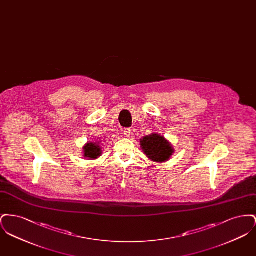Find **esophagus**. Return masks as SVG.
<instances>
[{
	"mask_svg": "<svg viewBox=\"0 0 256 256\" xmlns=\"http://www.w3.org/2000/svg\"><path fill=\"white\" fill-rule=\"evenodd\" d=\"M130 134H132L130 128H124V136H126V137H130Z\"/></svg>",
	"mask_w": 256,
	"mask_h": 256,
	"instance_id": "obj_1",
	"label": "esophagus"
}]
</instances>
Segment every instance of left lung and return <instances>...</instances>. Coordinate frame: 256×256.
I'll return each instance as SVG.
<instances>
[{
	"label": "left lung",
	"instance_id": "obj_1",
	"mask_svg": "<svg viewBox=\"0 0 256 256\" xmlns=\"http://www.w3.org/2000/svg\"><path fill=\"white\" fill-rule=\"evenodd\" d=\"M141 148L148 159L162 163L168 161L174 154V148L168 140L160 134H152L140 140Z\"/></svg>",
	"mask_w": 256,
	"mask_h": 256
}]
</instances>
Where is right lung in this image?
<instances>
[{
    "label": "right lung",
    "mask_w": 256,
    "mask_h": 256,
    "mask_svg": "<svg viewBox=\"0 0 256 256\" xmlns=\"http://www.w3.org/2000/svg\"><path fill=\"white\" fill-rule=\"evenodd\" d=\"M84 158L89 159H96L102 154V148L98 142H89L84 146Z\"/></svg>",
    "instance_id": "right-lung-1"
}]
</instances>
